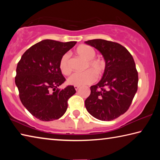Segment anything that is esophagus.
Here are the masks:
<instances>
[{"instance_id": "34e87169", "label": "esophagus", "mask_w": 160, "mask_h": 160, "mask_svg": "<svg viewBox=\"0 0 160 160\" xmlns=\"http://www.w3.org/2000/svg\"><path fill=\"white\" fill-rule=\"evenodd\" d=\"M74 88H75V90H78V89H79V88H80V86L75 85V86H74Z\"/></svg>"}]
</instances>
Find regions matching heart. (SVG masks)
<instances>
[{
	"mask_svg": "<svg viewBox=\"0 0 160 160\" xmlns=\"http://www.w3.org/2000/svg\"><path fill=\"white\" fill-rule=\"evenodd\" d=\"M78 56L86 61L85 69L86 71L82 73H75L68 79V83L71 85L82 86L95 82L97 76L104 73L106 63L104 60L95 58V49L91 46L80 45L75 49ZM59 68L64 75H69L72 72L70 56L65 53L59 61Z\"/></svg>",
	"mask_w": 160,
	"mask_h": 160,
	"instance_id": "heart-1",
	"label": "heart"
}]
</instances>
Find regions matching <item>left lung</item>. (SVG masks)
<instances>
[{
    "instance_id": "1",
    "label": "left lung",
    "mask_w": 160,
    "mask_h": 160,
    "mask_svg": "<svg viewBox=\"0 0 160 160\" xmlns=\"http://www.w3.org/2000/svg\"><path fill=\"white\" fill-rule=\"evenodd\" d=\"M85 43L98 50L106 63L101 80L90 87V95L85 102L87 111L99 120H113L128 109L138 90L133 58L116 42L98 39Z\"/></svg>"
}]
</instances>
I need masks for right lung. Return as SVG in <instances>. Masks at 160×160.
Masks as SVG:
<instances>
[{
    "instance_id": "1",
    "label": "right lung",
    "mask_w": 160,
    "mask_h": 160,
    "mask_svg": "<svg viewBox=\"0 0 160 160\" xmlns=\"http://www.w3.org/2000/svg\"><path fill=\"white\" fill-rule=\"evenodd\" d=\"M76 43L43 40L28 48L18 62L15 84L20 101L39 120L61 118L67 110L68 100L76 92L72 85L58 89L66 80L59 61Z\"/></svg>"
}]
</instances>
